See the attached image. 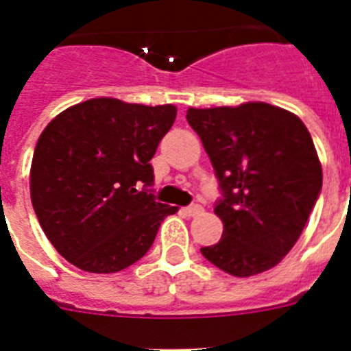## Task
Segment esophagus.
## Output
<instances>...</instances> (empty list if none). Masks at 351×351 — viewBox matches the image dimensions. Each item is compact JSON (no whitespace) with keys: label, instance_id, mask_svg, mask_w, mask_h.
<instances>
[{"label":"esophagus","instance_id":"34e87169","mask_svg":"<svg viewBox=\"0 0 351 351\" xmlns=\"http://www.w3.org/2000/svg\"><path fill=\"white\" fill-rule=\"evenodd\" d=\"M202 206H198V204H191V206L184 207L182 209V213H184V216H198V214H202Z\"/></svg>","mask_w":351,"mask_h":351}]
</instances>
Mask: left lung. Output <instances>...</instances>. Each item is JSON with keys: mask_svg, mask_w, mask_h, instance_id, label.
<instances>
[{"mask_svg": "<svg viewBox=\"0 0 351 351\" xmlns=\"http://www.w3.org/2000/svg\"><path fill=\"white\" fill-rule=\"evenodd\" d=\"M218 179L214 213L218 244L200 247L237 278L269 271L302 234L322 191V165L308 128L295 114L263 101L188 108Z\"/></svg>", "mask_w": 351, "mask_h": 351, "instance_id": "8db88e82", "label": "left lung"}]
</instances>
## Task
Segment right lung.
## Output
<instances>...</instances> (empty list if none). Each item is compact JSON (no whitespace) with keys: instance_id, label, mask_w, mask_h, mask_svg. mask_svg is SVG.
I'll return each mask as SVG.
<instances>
[{"instance_id":"obj_1","label":"right lung","mask_w":351,"mask_h":351,"mask_svg":"<svg viewBox=\"0 0 351 351\" xmlns=\"http://www.w3.org/2000/svg\"><path fill=\"white\" fill-rule=\"evenodd\" d=\"M178 108L93 98L47 125L31 163V202L63 258L86 272H119L153 246L179 207L156 202L149 163Z\"/></svg>"}]
</instances>
